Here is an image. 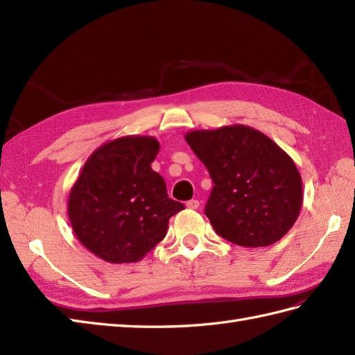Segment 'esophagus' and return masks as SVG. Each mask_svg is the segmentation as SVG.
Here are the masks:
<instances>
[{"mask_svg":"<svg viewBox=\"0 0 355 355\" xmlns=\"http://www.w3.org/2000/svg\"><path fill=\"white\" fill-rule=\"evenodd\" d=\"M186 206H187V209H198L200 201L198 200H191V201L186 202Z\"/></svg>","mask_w":355,"mask_h":355,"instance_id":"obj_1","label":"esophagus"}]
</instances>
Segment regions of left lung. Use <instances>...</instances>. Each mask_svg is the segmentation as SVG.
I'll return each mask as SVG.
<instances>
[{
	"instance_id": "obj_1",
	"label": "left lung",
	"mask_w": 355,
	"mask_h": 355,
	"mask_svg": "<svg viewBox=\"0 0 355 355\" xmlns=\"http://www.w3.org/2000/svg\"><path fill=\"white\" fill-rule=\"evenodd\" d=\"M184 139L215 184L205 212L218 235L266 247L293 227L302 207V178L273 140L245 125L195 130Z\"/></svg>"
}]
</instances>
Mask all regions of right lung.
Listing matches in <instances>:
<instances>
[{
    "label": "right lung",
    "mask_w": 355,
    "mask_h": 355,
    "mask_svg": "<svg viewBox=\"0 0 355 355\" xmlns=\"http://www.w3.org/2000/svg\"><path fill=\"white\" fill-rule=\"evenodd\" d=\"M160 143L126 135L88 157L69 197V218L80 244L111 263L137 262L160 243L169 218L183 210L168 197L150 163Z\"/></svg>",
    "instance_id": "add662e5"
}]
</instances>
